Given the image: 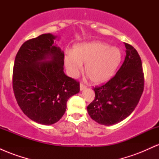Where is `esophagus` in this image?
<instances>
[{"label": "esophagus", "instance_id": "obj_1", "mask_svg": "<svg viewBox=\"0 0 159 159\" xmlns=\"http://www.w3.org/2000/svg\"><path fill=\"white\" fill-rule=\"evenodd\" d=\"M86 87H86V86L83 83L80 84V90H81V91L84 90V89H86Z\"/></svg>", "mask_w": 159, "mask_h": 159}]
</instances>
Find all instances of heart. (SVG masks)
<instances>
[{"label": "heart", "instance_id": "heart-1", "mask_svg": "<svg viewBox=\"0 0 159 159\" xmlns=\"http://www.w3.org/2000/svg\"><path fill=\"white\" fill-rule=\"evenodd\" d=\"M122 60L121 51L101 42L82 43L64 57L69 75L76 78L85 64V72L92 83L101 84L111 79Z\"/></svg>", "mask_w": 159, "mask_h": 159}]
</instances>
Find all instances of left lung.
<instances>
[{
	"label": "left lung",
	"instance_id": "8db88e82",
	"mask_svg": "<svg viewBox=\"0 0 159 159\" xmlns=\"http://www.w3.org/2000/svg\"><path fill=\"white\" fill-rule=\"evenodd\" d=\"M125 46L126 56L123 65L105 84L95 87V99L87 106L90 117L101 125H114L128 117L143 93L141 60L134 47L127 43Z\"/></svg>",
	"mask_w": 159,
	"mask_h": 159
}]
</instances>
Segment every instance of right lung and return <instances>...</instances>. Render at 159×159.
Here are the masks:
<instances>
[{"label": "right lung", "mask_w": 159, "mask_h": 159, "mask_svg": "<svg viewBox=\"0 0 159 159\" xmlns=\"http://www.w3.org/2000/svg\"><path fill=\"white\" fill-rule=\"evenodd\" d=\"M57 36L42 34L23 43L16 56L12 87L18 105L28 118L43 125L61 119L79 82L63 72L64 53L54 43Z\"/></svg>", "instance_id": "right-lung-1"}]
</instances>
